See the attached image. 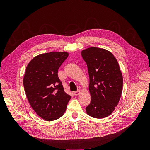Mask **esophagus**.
<instances>
[{
	"instance_id": "obj_1",
	"label": "esophagus",
	"mask_w": 150,
	"mask_h": 150,
	"mask_svg": "<svg viewBox=\"0 0 150 150\" xmlns=\"http://www.w3.org/2000/svg\"><path fill=\"white\" fill-rule=\"evenodd\" d=\"M80 93H81V92H80V91L79 90V91H77L74 92V94L75 95V96H78V95H79Z\"/></svg>"
}]
</instances>
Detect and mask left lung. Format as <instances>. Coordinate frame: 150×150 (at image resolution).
<instances>
[{"mask_svg": "<svg viewBox=\"0 0 150 150\" xmlns=\"http://www.w3.org/2000/svg\"><path fill=\"white\" fill-rule=\"evenodd\" d=\"M81 55L88 66L91 96L86 112L104 118L115 110L121 96L123 81L118 62L111 52L98 47L83 50Z\"/></svg>", "mask_w": 150, "mask_h": 150, "instance_id": "1", "label": "left lung"}]
</instances>
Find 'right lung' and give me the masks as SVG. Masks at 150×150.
Returning a JSON list of instances; mask_svg holds the SVG:
<instances>
[{"mask_svg":"<svg viewBox=\"0 0 150 150\" xmlns=\"http://www.w3.org/2000/svg\"><path fill=\"white\" fill-rule=\"evenodd\" d=\"M69 54L51 52L38 55L26 67L23 84L32 108L41 118L54 121L66 111L71 96L64 92L57 72Z\"/></svg>","mask_w":150,"mask_h":150,"instance_id":"add662e5","label":"right lung"}]
</instances>
